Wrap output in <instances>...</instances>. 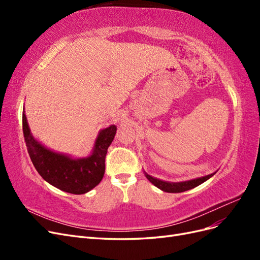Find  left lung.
Wrapping results in <instances>:
<instances>
[{"label": "left lung", "mask_w": 260, "mask_h": 260, "mask_svg": "<svg viewBox=\"0 0 260 260\" xmlns=\"http://www.w3.org/2000/svg\"><path fill=\"white\" fill-rule=\"evenodd\" d=\"M144 175L148 179L149 182H152L156 187L160 188L161 191L168 192V193H181V192H185L187 190H191V188L199 186L203 182L207 181L209 178H211L215 174H211V175H208V176H205V177L192 179V180H188V181H183V182H168V181H162V180H159V179L147 175L145 171H144Z\"/></svg>", "instance_id": "left-lung-1"}]
</instances>
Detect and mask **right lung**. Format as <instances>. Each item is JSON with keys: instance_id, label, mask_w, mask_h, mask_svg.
Masks as SVG:
<instances>
[{"instance_id": "obj_1", "label": "right lung", "mask_w": 260, "mask_h": 260, "mask_svg": "<svg viewBox=\"0 0 260 260\" xmlns=\"http://www.w3.org/2000/svg\"><path fill=\"white\" fill-rule=\"evenodd\" d=\"M22 131L29 156L35 168L46 182L72 194H84L95 187L105 174V157L115 138V124L101 130L90 156L73 158L66 154L46 148L31 135L25 107L22 111Z\"/></svg>"}]
</instances>
